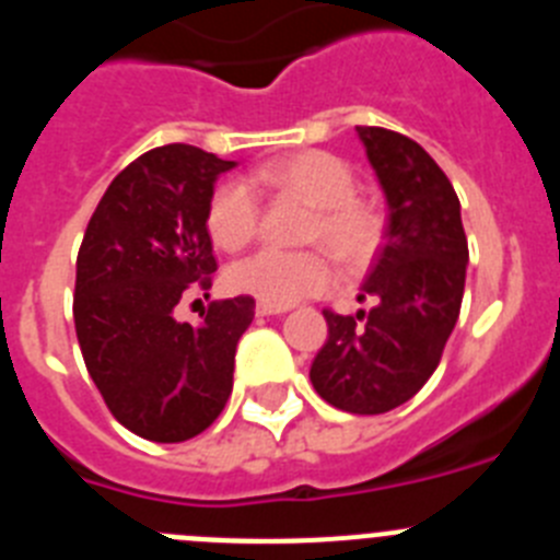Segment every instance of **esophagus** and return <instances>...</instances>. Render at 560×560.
<instances>
[{"mask_svg": "<svg viewBox=\"0 0 560 560\" xmlns=\"http://www.w3.org/2000/svg\"><path fill=\"white\" fill-rule=\"evenodd\" d=\"M257 316H275V314H285V305H271V303H257L255 305Z\"/></svg>", "mask_w": 560, "mask_h": 560, "instance_id": "esophagus-1", "label": "esophagus"}]
</instances>
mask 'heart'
Instances as JSON below:
<instances>
[{
  "label": "heart",
  "instance_id": "heart-1",
  "mask_svg": "<svg viewBox=\"0 0 560 560\" xmlns=\"http://www.w3.org/2000/svg\"><path fill=\"white\" fill-rule=\"evenodd\" d=\"M252 185L280 196H294L314 207L305 244H319L341 266L364 264L381 237L378 212L355 192L353 171L328 151H300L264 162L252 173ZM260 226V205L246 182H221L207 205V232L221 249H244ZM226 283L237 294L260 303L291 305L319 294L330 283V266L319 252L260 249L237 260L226 271Z\"/></svg>",
  "mask_w": 560,
  "mask_h": 560
}]
</instances>
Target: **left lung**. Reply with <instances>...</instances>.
Segmentation results:
<instances>
[{"mask_svg": "<svg viewBox=\"0 0 560 560\" xmlns=\"http://www.w3.org/2000/svg\"><path fill=\"white\" fill-rule=\"evenodd\" d=\"M355 131L387 196V235L359 294L373 308L323 311L328 339L311 384L341 412L381 415L438 370L463 305L468 241L452 182L418 142L375 126Z\"/></svg>", "mask_w": 560, "mask_h": 560, "instance_id": "left-lung-1", "label": "left lung"}]
</instances>
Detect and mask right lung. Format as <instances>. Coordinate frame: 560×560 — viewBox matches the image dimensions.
<instances>
[{
	"mask_svg": "<svg viewBox=\"0 0 560 560\" xmlns=\"http://www.w3.org/2000/svg\"><path fill=\"white\" fill-rule=\"evenodd\" d=\"M232 167L182 142L142 153L103 192L78 252L72 314L86 370L108 412L153 443L190 440L219 418L255 316L252 296L210 303L196 328L173 316L219 269L207 205Z\"/></svg>",
	"mask_w": 560,
	"mask_h": 560,
	"instance_id": "add662e5",
	"label": "right lung"
}]
</instances>
